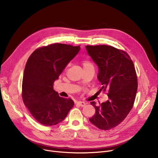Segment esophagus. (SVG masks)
<instances>
[{"label": "esophagus", "instance_id": "34e87169", "mask_svg": "<svg viewBox=\"0 0 158 158\" xmlns=\"http://www.w3.org/2000/svg\"><path fill=\"white\" fill-rule=\"evenodd\" d=\"M76 104H77V105H79V106H81V107H84V106L86 104V102H82V101H78V102H76Z\"/></svg>", "mask_w": 158, "mask_h": 158}]
</instances>
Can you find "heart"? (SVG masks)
Masks as SVG:
<instances>
[{
    "label": "heart",
    "mask_w": 158,
    "mask_h": 158,
    "mask_svg": "<svg viewBox=\"0 0 158 158\" xmlns=\"http://www.w3.org/2000/svg\"><path fill=\"white\" fill-rule=\"evenodd\" d=\"M82 65H83L84 69H87V68H94L93 63L91 62L90 61L88 60H84L82 61Z\"/></svg>",
    "instance_id": "1"
}]
</instances>
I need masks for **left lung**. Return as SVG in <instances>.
<instances>
[{
    "label": "left lung",
    "mask_w": 158,
    "mask_h": 158,
    "mask_svg": "<svg viewBox=\"0 0 158 158\" xmlns=\"http://www.w3.org/2000/svg\"><path fill=\"white\" fill-rule=\"evenodd\" d=\"M88 54L98 67V79L107 92L105 102H91L95 114L89 120L98 129L110 130L126 118L132 108L138 89L134 63L129 54L110 45H86Z\"/></svg>",
    "instance_id": "left-lung-1"
}]
</instances>
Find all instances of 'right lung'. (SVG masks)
<instances>
[{
    "mask_svg": "<svg viewBox=\"0 0 158 158\" xmlns=\"http://www.w3.org/2000/svg\"><path fill=\"white\" fill-rule=\"evenodd\" d=\"M79 50L80 45L51 44L35 50L26 63L22 81L23 102L34 118L45 126L63 121L74 105L71 98L60 97L53 86Z\"/></svg>",
    "mask_w": 158,
    "mask_h": 158,
    "instance_id": "right-lung-1",
    "label": "right lung"
}]
</instances>
